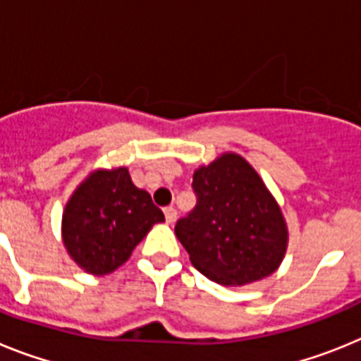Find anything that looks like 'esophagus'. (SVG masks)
Returning <instances> with one entry per match:
<instances>
[{"label":"esophagus","mask_w":361,"mask_h":361,"mask_svg":"<svg viewBox=\"0 0 361 361\" xmlns=\"http://www.w3.org/2000/svg\"><path fill=\"white\" fill-rule=\"evenodd\" d=\"M164 216H166V222H168V224H173L175 220H177V209H175L173 206L166 208L164 209Z\"/></svg>","instance_id":"1"}]
</instances>
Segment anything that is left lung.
<instances>
[{
  "mask_svg": "<svg viewBox=\"0 0 361 361\" xmlns=\"http://www.w3.org/2000/svg\"><path fill=\"white\" fill-rule=\"evenodd\" d=\"M193 190L195 209L175 226L193 267L228 288L273 275L288 251V222L253 166L226 152L197 168Z\"/></svg>",
  "mask_w": 361,
  "mask_h": 361,
  "instance_id": "obj_1",
  "label": "left lung"
}]
</instances>
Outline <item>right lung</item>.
I'll return each mask as SVG.
<instances>
[{
	"label": "right lung",
	"mask_w": 361,
	"mask_h": 361,
	"mask_svg": "<svg viewBox=\"0 0 361 361\" xmlns=\"http://www.w3.org/2000/svg\"><path fill=\"white\" fill-rule=\"evenodd\" d=\"M164 222L128 168H97L70 195L61 219L66 253L85 273L110 275L130 258L153 224Z\"/></svg>",
	"instance_id": "add662e5"
}]
</instances>
